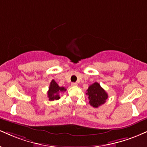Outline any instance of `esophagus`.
I'll list each match as a JSON object with an SVG mask.
<instances>
[{
    "label": "esophagus",
    "mask_w": 147,
    "mask_h": 147,
    "mask_svg": "<svg viewBox=\"0 0 147 147\" xmlns=\"http://www.w3.org/2000/svg\"><path fill=\"white\" fill-rule=\"evenodd\" d=\"M77 83H72L71 84V86H72V87H75V86H77Z\"/></svg>",
    "instance_id": "34e87169"
}]
</instances>
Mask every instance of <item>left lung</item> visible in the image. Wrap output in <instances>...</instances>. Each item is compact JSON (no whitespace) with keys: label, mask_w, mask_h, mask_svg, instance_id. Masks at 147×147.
<instances>
[{"label":"left lung","mask_w":147,"mask_h":147,"mask_svg":"<svg viewBox=\"0 0 147 147\" xmlns=\"http://www.w3.org/2000/svg\"><path fill=\"white\" fill-rule=\"evenodd\" d=\"M86 94L89 98V103L94 107H98L104 104L108 98L107 93L97 82L89 86Z\"/></svg>","instance_id":"8db88e82"}]
</instances>
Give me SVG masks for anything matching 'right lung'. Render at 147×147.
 <instances>
[{"label": "right lung", "instance_id": "add662e5", "mask_svg": "<svg viewBox=\"0 0 147 147\" xmlns=\"http://www.w3.org/2000/svg\"><path fill=\"white\" fill-rule=\"evenodd\" d=\"M66 90V88L64 87H59L54 79H53L50 84L49 91H48V97H49V100L59 99V93Z\"/></svg>", "mask_w": 147, "mask_h": 147}]
</instances>
